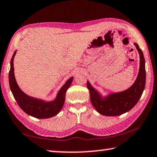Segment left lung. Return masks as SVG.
Wrapping results in <instances>:
<instances>
[{"instance_id": "1", "label": "left lung", "mask_w": 157, "mask_h": 157, "mask_svg": "<svg viewBox=\"0 0 157 157\" xmlns=\"http://www.w3.org/2000/svg\"><path fill=\"white\" fill-rule=\"evenodd\" d=\"M140 55V68L138 77L134 84L126 91L109 95L105 100L87 82V88L89 90L90 100L98 112L103 116H116L127 112L136 105L145 86V58L142 50L137 44H134Z\"/></svg>"}]
</instances>
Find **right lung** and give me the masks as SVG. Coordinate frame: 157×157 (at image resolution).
<instances>
[{"mask_svg": "<svg viewBox=\"0 0 157 157\" xmlns=\"http://www.w3.org/2000/svg\"><path fill=\"white\" fill-rule=\"evenodd\" d=\"M15 54L16 52L13 55L10 62L11 66L9 73V82L12 94L18 106L28 115L37 118H48L57 115L64 104L66 92L72 83L73 78H71L63 85L58 93L56 100L55 101L46 102L41 100L29 97L21 91L16 82L14 72V57Z\"/></svg>", "mask_w": 157, "mask_h": 157, "instance_id": "right-lung-1", "label": "right lung"}]
</instances>
